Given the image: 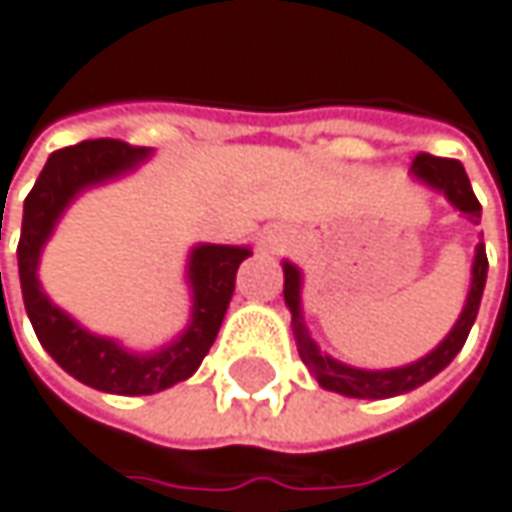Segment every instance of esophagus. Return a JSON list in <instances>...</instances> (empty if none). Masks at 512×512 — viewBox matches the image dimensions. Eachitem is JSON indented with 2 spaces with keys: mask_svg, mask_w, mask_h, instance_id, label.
Masks as SVG:
<instances>
[{
  "mask_svg": "<svg viewBox=\"0 0 512 512\" xmlns=\"http://www.w3.org/2000/svg\"><path fill=\"white\" fill-rule=\"evenodd\" d=\"M283 243H286V234L280 232V229H266V232L260 234V246H263L266 252H280Z\"/></svg>",
  "mask_w": 512,
  "mask_h": 512,
  "instance_id": "34e87169",
  "label": "esophagus"
}]
</instances>
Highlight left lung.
Instances as JSON below:
<instances>
[{
    "label": "left lung",
    "mask_w": 512,
    "mask_h": 512,
    "mask_svg": "<svg viewBox=\"0 0 512 512\" xmlns=\"http://www.w3.org/2000/svg\"><path fill=\"white\" fill-rule=\"evenodd\" d=\"M410 174L430 186L433 191H441L458 212L464 214L470 223L481 220V206H478L473 186L467 180V171L458 160H444V157H433V154H418L412 160ZM484 283H487V252L484 243L476 246V257H473V278H470V292L464 300V309L458 315L456 326L447 332V338L435 346L433 352H427L424 358L404 364L395 369H358L335 361L332 355H326L321 346L312 341L306 321H303V306H300V289H303V275L295 263L283 260V300L292 312V332H295V344H298L300 361L309 367L315 375V381L329 392H338L346 398H392V395H404L410 389L427 384L435 378L441 369L447 367L461 346L467 341L473 323H476L478 306H481V295H484Z\"/></svg>",
    "instance_id": "8db88e82"
}]
</instances>
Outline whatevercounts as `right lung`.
Returning <instances> with one entry per match:
<instances>
[{
	"instance_id": "add662e5",
	"label": "right lung",
	"mask_w": 512,
	"mask_h": 512,
	"mask_svg": "<svg viewBox=\"0 0 512 512\" xmlns=\"http://www.w3.org/2000/svg\"><path fill=\"white\" fill-rule=\"evenodd\" d=\"M148 157V148H137L123 140H85L54 151L31 194L25 197L22 237L16 246L22 300L39 344L68 375L114 395H154L197 372L226 318L237 266L252 255L249 246H194L186 266L191 321L171 344L154 352H131L114 338L88 332L65 309H59L45 295L36 275L39 255L54 234L59 217L82 191L131 174Z\"/></svg>"
}]
</instances>
